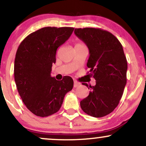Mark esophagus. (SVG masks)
Segmentation results:
<instances>
[{
	"label": "esophagus",
	"mask_w": 146,
	"mask_h": 146,
	"mask_svg": "<svg viewBox=\"0 0 146 146\" xmlns=\"http://www.w3.org/2000/svg\"><path fill=\"white\" fill-rule=\"evenodd\" d=\"M80 85V82H77V81H74V85H73V86H74V88L78 87Z\"/></svg>",
	"instance_id": "esophagus-1"
}]
</instances>
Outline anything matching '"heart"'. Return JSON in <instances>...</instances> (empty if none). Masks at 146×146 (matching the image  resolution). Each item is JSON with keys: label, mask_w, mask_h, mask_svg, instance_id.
Wrapping results in <instances>:
<instances>
[{"label": "heart", "mask_w": 146, "mask_h": 146, "mask_svg": "<svg viewBox=\"0 0 146 146\" xmlns=\"http://www.w3.org/2000/svg\"><path fill=\"white\" fill-rule=\"evenodd\" d=\"M76 45H82V44H81V43H78V44H76Z\"/></svg>", "instance_id": "heart-1"}]
</instances>
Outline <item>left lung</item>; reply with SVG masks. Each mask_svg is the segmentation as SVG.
I'll use <instances>...</instances> for the list:
<instances>
[{"label":"left lung","mask_w":146,"mask_h":146,"mask_svg":"<svg viewBox=\"0 0 146 146\" xmlns=\"http://www.w3.org/2000/svg\"><path fill=\"white\" fill-rule=\"evenodd\" d=\"M74 33L88 47L87 66L89 75L96 80L95 86H90L89 95L81 101V108L92 117L105 116L118 105L126 84L128 66L123 47L105 30L84 28L75 29ZM82 84L88 87L87 84Z\"/></svg>","instance_id":"8db88e82"}]
</instances>
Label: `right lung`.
<instances>
[{
    "label": "right lung",
    "instance_id": "add662e5",
    "mask_svg": "<svg viewBox=\"0 0 146 146\" xmlns=\"http://www.w3.org/2000/svg\"><path fill=\"white\" fill-rule=\"evenodd\" d=\"M74 28L45 27L28 35L19 45L14 62V78L22 101L33 114L47 117L60 110L73 80L51 76L58 47L70 37Z\"/></svg>",
    "mask_w": 146,
    "mask_h": 146
}]
</instances>
